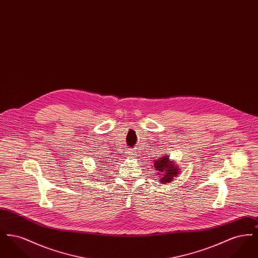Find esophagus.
Listing matches in <instances>:
<instances>
[{
    "label": "esophagus",
    "instance_id": "34e87169",
    "mask_svg": "<svg viewBox=\"0 0 258 258\" xmlns=\"http://www.w3.org/2000/svg\"><path fill=\"white\" fill-rule=\"evenodd\" d=\"M126 156H127L128 158H134L135 156V153L134 151H128V152L126 153Z\"/></svg>",
    "mask_w": 258,
    "mask_h": 258
}]
</instances>
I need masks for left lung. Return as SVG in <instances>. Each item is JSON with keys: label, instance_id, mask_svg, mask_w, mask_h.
<instances>
[{"label": "left lung", "instance_id": "left-lung-1", "mask_svg": "<svg viewBox=\"0 0 258 258\" xmlns=\"http://www.w3.org/2000/svg\"><path fill=\"white\" fill-rule=\"evenodd\" d=\"M154 168L157 170L159 175L160 184H169L173 182L175 177H178L180 174L179 165L175 161L169 159V156L164 155L163 157H158L154 162Z\"/></svg>", "mask_w": 258, "mask_h": 258}]
</instances>
